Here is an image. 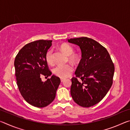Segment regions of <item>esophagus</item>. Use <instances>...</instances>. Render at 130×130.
<instances>
[{
    "label": "esophagus",
    "mask_w": 130,
    "mask_h": 130,
    "mask_svg": "<svg viewBox=\"0 0 130 130\" xmlns=\"http://www.w3.org/2000/svg\"><path fill=\"white\" fill-rule=\"evenodd\" d=\"M64 80H65V78H61V82H63V81H64Z\"/></svg>",
    "instance_id": "34e87169"
}]
</instances>
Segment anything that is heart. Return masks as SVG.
Segmentation results:
<instances>
[{
	"instance_id": "heart-1",
	"label": "heart",
	"mask_w": 130,
	"mask_h": 130,
	"mask_svg": "<svg viewBox=\"0 0 130 130\" xmlns=\"http://www.w3.org/2000/svg\"><path fill=\"white\" fill-rule=\"evenodd\" d=\"M61 49L62 51L67 56H69V60L73 62H75L77 60V57L75 54H73L74 53V49L71 46L68 44H63L61 45ZM46 60L47 62L50 65L53 64L54 63V57H53V49H50L47 52L46 54ZM73 70V67L71 64L66 65H58L55 67L53 72L55 75L59 77L65 78L67 77Z\"/></svg>"
}]
</instances>
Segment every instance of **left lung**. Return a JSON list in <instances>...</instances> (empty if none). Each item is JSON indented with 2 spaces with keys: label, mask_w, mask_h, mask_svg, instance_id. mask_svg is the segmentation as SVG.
I'll use <instances>...</instances> for the list:
<instances>
[{
  "label": "left lung",
  "mask_w": 130,
  "mask_h": 130,
  "mask_svg": "<svg viewBox=\"0 0 130 130\" xmlns=\"http://www.w3.org/2000/svg\"><path fill=\"white\" fill-rule=\"evenodd\" d=\"M68 42L80 46L81 57L72 78L70 94L74 102L90 107L102 100L113 83L115 67L107 50L88 37L71 38Z\"/></svg>",
  "instance_id": "obj_1"
}]
</instances>
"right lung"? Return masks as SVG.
<instances>
[{
    "mask_svg": "<svg viewBox=\"0 0 130 130\" xmlns=\"http://www.w3.org/2000/svg\"><path fill=\"white\" fill-rule=\"evenodd\" d=\"M51 40H38L26 44L15 57V77L19 91L24 99L38 108L46 107L54 100L61 83L55 75L42 82L41 76H50L46 54L52 46Z\"/></svg>",
    "mask_w": 130,
    "mask_h": 130,
    "instance_id": "right-lung-1",
    "label": "right lung"
}]
</instances>
